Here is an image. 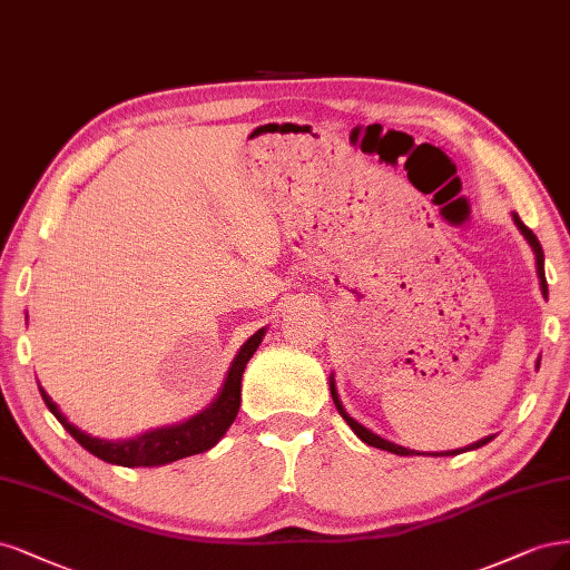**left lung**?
Wrapping results in <instances>:
<instances>
[{
	"mask_svg": "<svg viewBox=\"0 0 570 570\" xmlns=\"http://www.w3.org/2000/svg\"><path fill=\"white\" fill-rule=\"evenodd\" d=\"M511 217H513V225L519 227V232L523 234V238H525V242H528V246L532 248V253H535V269H538V279H540V291H542V296L547 298V296H549V288H547V279H544V253H542V246H540V242H538V236L532 234V232H530V229H528V227L521 223V217H519L517 213H511ZM535 370H540V360L535 362ZM328 391H332V397H334V405H336L338 414L345 419V424L355 431V435L362 440V443L372 445V448H379V450H385V452L400 454V456H412V454H419L416 450H407V448H402V445H395V443H391V440H385V438L376 435L374 431H370V429H366V426H362L360 421H355L351 414H347V412H345V407H343L341 397H338V391H336V379H334V374L328 376ZM492 438H494V435H485L483 440H475V443H471V445H466V448H459V450H448V452H426V454H433V456H454V454H459V452H466V450H479V448L488 445Z\"/></svg>",
	"mask_w": 570,
	"mask_h": 570,
	"instance_id": "1",
	"label": "left lung"
}]
</instances>
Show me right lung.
I'll return each mask as SVG.
<instances>
[{
  "mask_svg": "<svg viewBox=\"0 0 570 570\" xmlns=\"http://www.w3.org/2000/svg\"><path fill=\"white\" fill-rule=\"evenodd\" d=\"M267 328H258L242 347H238L236 357L229 364V372L225 376L223 389L215 395V400L206 410H200L191 419L181 421V424L163 426L146 431L137 438L127 440H101L80 431L76 424L63 416L57 402H53L47 391L40 385V393L49 412L61 421V426L78 440V443L91 452L95 456L104 459L108 464L118 466H163L177 462V459H185L191 454H200L219 443V438L227 433V429L234 424L238 414V405H242V379L248 360L253 353L258 351L263 343Z\"/></svg>",
  "mask_w": 570,
  "mask_h": 570,
  "instance_id": "add662e5",
  "label": "right lung"
}]
</instances>
